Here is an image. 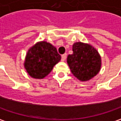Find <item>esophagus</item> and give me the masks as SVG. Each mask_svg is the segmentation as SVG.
<instances>
[{"label": "esophagus", "mask_w": 121, "mask_h": 121, "mask_svg": "<svg viewBox=\"0 0 121 121\" xmlns=\"http://www.w3.org/2000/svg\"><path fill=\"white\" fill-rule=\"evenodd\" d=\"M66 56H67V54H66V53H65V54L61 56V61H64L65 60Z\"/></svg>", "instance_id": "34e87169"}]
</instances>
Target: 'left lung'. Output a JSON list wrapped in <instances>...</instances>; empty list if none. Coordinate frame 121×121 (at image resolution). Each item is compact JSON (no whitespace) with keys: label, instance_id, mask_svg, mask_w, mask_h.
Instances as JSON below:
<instances>
[{"label":"left lung","instance_id":"8db88e82","mask_svg":"<svg viewBox=\"0 0 121 121\" xmlns=\"http://www.w3.org/2000/svg\"><path fill=\"white\" fill-rule=\"evenodd\" d=\"M73 53L68 55L67 62L73 75L82 82L92 79L100 72L101 57L91 45L82 42L74 43Z\"/></svg>","mask_w":121,"mask_h":121}]
</instances>
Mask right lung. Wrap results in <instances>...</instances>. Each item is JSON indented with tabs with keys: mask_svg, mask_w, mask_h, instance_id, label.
Masks as SVG:
<instances>
[{
	"mask_svg": "<svg viewBox=\"0 0 121 121\" xmlns=\"http://www.w3.org/2000/svg\"><path fill=\"white\" fill-rule=\"evenodd\" d=\"M60 60L61 56L53 45L46 41H40L29 49L24 66L31 77L43 79Z\"/></svg>",
	"mask_w": 121,
	"mask_h": 121,
	"instance_id": "obj_1",
	"label": "right lung"
}]
</instances>
